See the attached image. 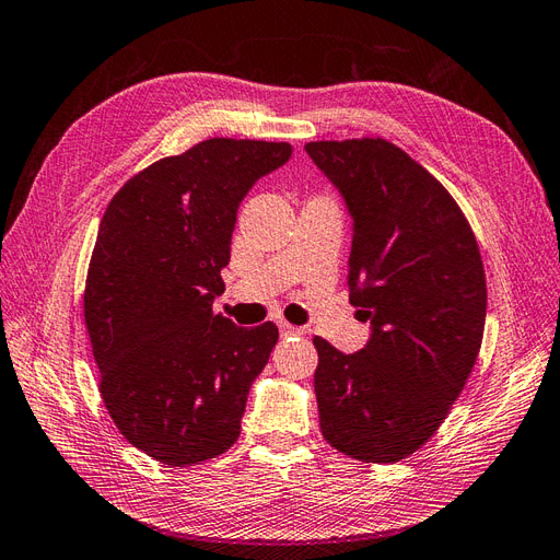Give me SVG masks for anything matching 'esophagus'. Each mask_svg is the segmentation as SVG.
Masks as SVG:
<instances>
[{
	"mask_svg": "<svg viewBox=\"0 0 560 560\" xmlns=\"http://www.w3.org/2000/svg\"><path fill=\"white\" fill-rule=\"evenodd\" d=\"M279 330H281V335H305L307 332L305 328H298L289 322H279Z\"/></svg>",
	"mask_w": 560,
	"mask_h": 560,
	"instance_id": "34e87169",
	"label": "esophagus"
}]
</instances>
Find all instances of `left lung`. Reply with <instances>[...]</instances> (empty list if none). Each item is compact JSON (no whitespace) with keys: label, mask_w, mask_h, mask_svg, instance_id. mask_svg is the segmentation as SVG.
Here are the masks:
<instances>
[{"label":"left lung","mask_w":560,"mask_h":560,"mask_svg":"<svg viewBox=\"0 0 560 560\" xmlns=\"http://www.w3.org/2000/svg\"><path fill=\"white\" fill-rule=\"evenodd\" d=\"M305 150L354 218L349 300L373 326L357 354L314 338L322 434L354 459L398 462L436 434L474 371L488 305L481 250L451 191L394 142Z\"/></svg>","instance_id":"1"}]
</instances>
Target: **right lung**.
<instances>
[{
  "mask_svg": "<svg viewBox=\"0 0 560 560\" xmlns=\"http://www.w3.org/2000/svg\"><path fill=\"white\" fill-rule=\"evenodd\" d=\"M289 142L209 138L126 180L101 220L84 289L98 389L121 436L168 467L232 448L279 328L213 312L238 201Z\"/></svg>",
  "mask_w": 560,
  "mask_h": 560,
  "instance_id": "right-lung-1",
  "label": "right lung"
}]
</instances>
